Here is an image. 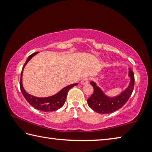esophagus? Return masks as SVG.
Wrapping results in <instances>:
<instances>
[{"label": "esophagus", "mask_w": 152, "mask_h": 152, "mask_svg": "<svg viewBox=\"0 0 152 152\" xmlns=\"http://www.w3.org/2000/svg\"><path fill=\"white\" fill-rule=\"evenodd\" d=\"M89 83V79L85 78H83L81 80V84L82 85H86V84H88Z\"/></svg>", "instance_id": "obj_1"}]
</instances>
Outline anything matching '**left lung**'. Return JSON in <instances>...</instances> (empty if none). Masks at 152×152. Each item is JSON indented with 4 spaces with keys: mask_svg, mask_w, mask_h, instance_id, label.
Here are the masks:
<instances>
[{
    "mask_svg": "<svg viewBox=\"0 0 152 152\" xmlns=\"http://www.w3.org/2000/svg\"><path fill=\"white\" fill-rule=\"evenodd\" d=\"M129 76L130 77V82L128 87L115 97L107 96L94 82H90L93 86L94 92L87 101L89 107L101 114L111 113L121 109L127 102L134 88V74L130 69L129 70Z\"/></svg>",
    "mask_w": 152,
    "mask_h": 152,
    "instance_id": "8db88e82",
    "label": "left lung"
}]
</instances>
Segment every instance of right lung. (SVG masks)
I'll return each instance as SVG.
<instances>
[{
    "label": "right lung",
    "instance_id": "add662e5",
    "mask_svg": "<svg viewBox=\"0 0 152 152\" xmlns=\"http://www.w3.org/2000/svg\"><path fill=\"white\" fill-rule=\"evenodd\" d=\"M38 52H35L32 53L30 55L28 58L27 59L26 61L24 64L23 67L21 74H20V91L25 99L26 101L29 102V103L31 105L32 107L35 108L36 109H38L44 112H49V111H55L58 109H60V108L63 106L65 103L67 94H68V91L74 87V86L78 85V83L72 84L70 85H68L66 87H64L63 89H61L60 91H59L57 94H56L53 96H49V97H44V98H40V97H36L28 94L27 92L25 91V89L23 86L22 84V76H23V69L26 66V64L28 63L31 59L33 56L37 54Z\"/></svg>",
    "mask_w": 152,
    "mask_h": 152
}]
</instances>
